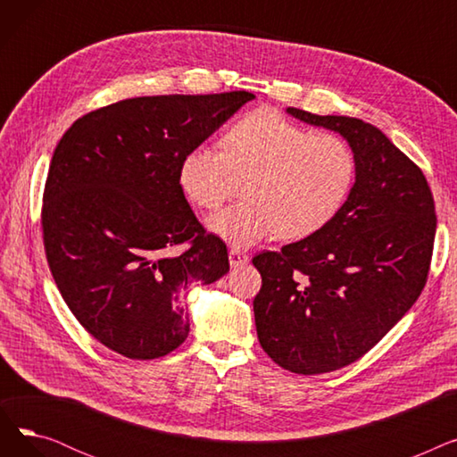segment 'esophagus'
I'll return each mask as SVG.
<instances>
[{"label":"esophagus","instance_id":"1","mask_svg":"<svg viewBox=\"0 0 457 457\" xmlns=\"http://www.w3.org/2000/svg\"><path fill=\"white\" fill-rule=\"evenodd\" d=\"M248 261H250L248 253H245V252H241V250H237V248H231V250H229V265H231L233 269H238V267L246 265Z\"/></svg>","mask_w":457,"mask_h":457}]
</instances>
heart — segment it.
<instances>
[{
    "mask_svg": "<svg viewBox=\"0 0 457 457\" xmlns=\"http://www.w3.org/2000/svg\"><path fill=\"white\" fill-rule=\"evenodd\" d=\"M357 174L350 144L333 133H311L276 111L259 109L224 137L181 161L179 185L202 209L228 202L245 183V204L209 216L207 228L235 248L278 235L300 241L326 228L343 209Z\"/></svg>",
    "mask_w": 457,
    "mask_h": 457,
    "instance_id": "obj_1",
    "label": "heart"
}]
</instances>
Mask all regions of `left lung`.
<instances>
[{"instance_id": "left-lung-1", "label": "left lung", "mask_w": 457, "mask_h": 457, "mask_svg": "<svg viewBox=\"0 0 457 457\" xmlns=\"http://www.w3.org/2000/svg\"><path fill=\"white\" fill-rule=\"evenodd\" d=\"M339 133L357 161L350 196L319 233L253 257L259 343L296 374L343 369L376 346L420 296L437 228L420 168L372 124L289 107Z\"/></svg>"}]
</instances>
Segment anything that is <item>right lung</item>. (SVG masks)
Wrapping results in <instances>:
<instances>
[{
	"mask_svg": "<svg viewBox=\"0 0 457 457\" xmlns=\"http://www.w3.org/2000/svg\"><path fill=\"white\" fill-rule=\"evenodd\" d=\"M246 90L142 96L92 111L62 135L42 205L46 257L81 326L129 359H155L188 335L185 293L229 272L179 185L183 157L252 102ZM188 242L178 258L163 252Z\"/></svg>",
	"mask_w": 457,
	"mask_h": 457,
	"instance_id": "right-lung-1",
	"label": "right lung"
}]
</instances>
